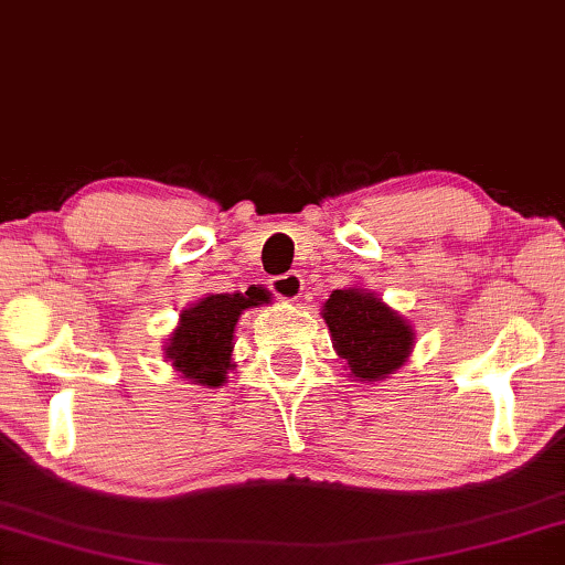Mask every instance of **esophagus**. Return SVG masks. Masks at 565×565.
I'll return each mask as SVG.
<instances>
[{
    "instance_id": "34e87169",
    "label": "esophagus",
    "mask_w": 565,
    "mask_h": 565,
    "mask_svg": "<svg viewBox=\"0 0 565 565\" xmlns=\"http://www.w3.org/2000/svg\"><path fill=\"white\" fill-rule=\"evenodd\" d=\"M268 289H271L279 299L294 301L301 297L303 279L297 271H289V274H281V276H274V279H268Z\"/></svg>"
}]
</instances>
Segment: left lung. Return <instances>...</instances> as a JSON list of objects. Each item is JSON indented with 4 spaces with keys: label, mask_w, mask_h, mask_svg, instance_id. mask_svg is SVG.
I'll return each mask as SVG.
<instances>
[{
    "label": "left lung",
    "mask_w": 565,
    "mask_h": 565,
    "mask_svg": "<svg viewBox=\"0 0 565 565\" xmlns=\"http://www.w3.org/2000/svg\"><path fill=\"white\" fill-rule=\"evenodd\" d=\"M324 319L337 354L356 380L374 382L399 370L409 356L407 319L364 289H337L324 303Z\"/></svg>",
    "instance_id": "8db88e82"
}]
</instances>
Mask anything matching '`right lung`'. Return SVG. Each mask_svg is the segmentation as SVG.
Instances as JSON below:
<instances>
[{
  "label": "right lung",
  "mask_w": 565,
  "mask_h": 565,
  "mask_svg": "<svg viewBox=\"0 0 565 565\" xmlns=\"http://www.w3.org/2000/svg\"><path fill=\"white\" fill-rule=\"evenodd\" d=\"M268 301V291L248 289L246 294H211L181 315V327L168 342V360L193 384L221 387L231 370L234 329L241 311Z\"/></svg>",
  "instance_id": "1"
}]
</instances>
